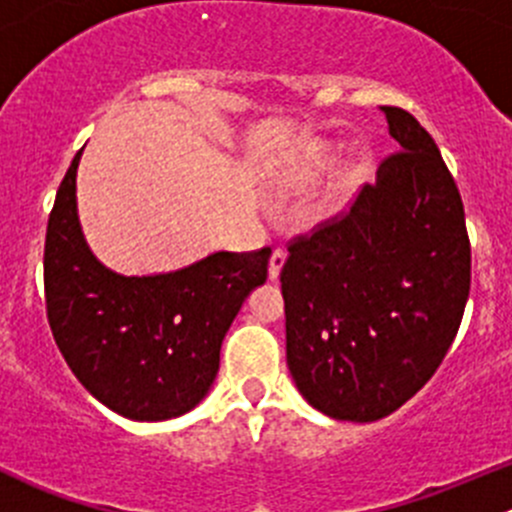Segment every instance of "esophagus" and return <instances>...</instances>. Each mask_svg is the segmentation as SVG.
Returning a JSON list of instances; mask_svg holds the SVG:
<instances>
[{
    "mask_svg": "<svg viewBox=\"0 0 512 512\" xmlns=\"http://www.w3.org/2000/svg\"><path fill=\"white\" fill-rule=\"evenodd\" d=\"M285 257H287V252L282 250V247H275V250H272V257H270V280H277V277H280V270H282V265H285Z\"/></svg>",
    "mask_w": 512,
    "mask_h": 512,
    "instance_id": "esophagus-1",
    "label": "esophagus"
}]
</instances>
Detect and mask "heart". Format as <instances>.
<instances>
[{
	"label": "heart",
	"instance_id": "obj_1",
	"mask_svg": "<svg viewBox=\"0 0 512 512\" xmlns=\"http://www.w3.org/2000/svg\"><path fill=\"white\" fill-rule=\"evenodd\" d=\"M324 163H327V153H324L322 148H319V151H314V156H312V165H317V168H322Z\"/></svg>",
	"mask_w": 512,
	"mask_h": 512
}]
</instances>
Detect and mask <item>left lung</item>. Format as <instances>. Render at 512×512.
I'll return each instance as SVG.
<instances>
[{
	"instance_id": "8db88e82",
	"label": "left lung",
	"mask_w": 512,
	"mask_h": 512,
	"mask_svg": "<svg viewBox=\"0 0 512 512\" xmlns=\"http://www.w3.org/2000/svg\"><path fill=\"white\" fill-rule=\"evenodd\" d=\"M399 151L342 213L287 242V366L304 399L339 421L394 414L436 374L468 289L463 200L431 133L381 106Z\"/></svg>"
}]
</instances>
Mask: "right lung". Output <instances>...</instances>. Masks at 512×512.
I'll return each mask as SVG.
<instances>
[{"label":"right lung","mask_w":512,"mask_h":512,"mask_svg":"<svg viewBox=\"0 0 512 512\" xmlns=\"http://www.w3.org/2000/svg\"><path fill=\"white\" fill-rule=\"evenodd\" d=\"M71 160L44 242L46 319L91 396L133 421L193 409L215 381L220 344L247 292L267 280L270 247L215 252L185 270L123 277L91 255L76 218Z\"/></svg>","instance_id":"1"}]
</instances>
